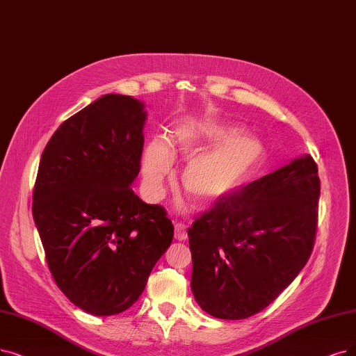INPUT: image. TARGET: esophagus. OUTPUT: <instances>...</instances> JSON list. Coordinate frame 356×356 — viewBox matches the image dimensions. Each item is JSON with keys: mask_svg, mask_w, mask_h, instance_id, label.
<instances>
[{"mask_svg": "<svg viewBox=\"0 0 356 356\" xmlns=\"http://www.w3.org/2000/svg\"><path fill=\"white\" fill-rule=\"evenodd\" d=\"M188 238V234H187V226L181 223V222H177L175 223V239L178 241H186Z\"/></svg>", "mask_w": 356, "mask_h": 356, "instance_id": "34e87169", "label": "esophagus"}]
</instances>
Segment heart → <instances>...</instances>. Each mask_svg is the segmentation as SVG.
Here are the masks:
<instances>
[{
  "instance_id": "obj_1",
  "label": "heart",
  "mask_w": 356,
  "mask_h": 356,
  "mask_svg": "<svg viewBox=\"0 0 356 356\" xmlns=\"http://www.w3.org/2000/svg\"><path fill=\"white\" fill-rule=\"evenodd\" d=\"M191 159L181 182L197 203L211 204L250 182L264 162V146L259 138L213 121L182 124L170 136L169 146L154 138L145 149L143 182L152 198L165 191L174 156Z\"/></svg>"
}]
</instances>
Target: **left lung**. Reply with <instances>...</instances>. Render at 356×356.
<instances>
[{
  "mask_svg": "<svg viewBox=\"0 0 356 356\" xmlns=\"http://www.w3.org/2000/svg\"><path fill=\"white\" fill-rule=\"evenodd\" d=\"M317 174L305 154L195 218L188 227L191 291L207 314L248 318L301 272L317 231Z\"/></svg>",
  "mask_w": 356,
  "mask_h": 356,
  "instance_id": "8db88e82",
  "label": "left lung"
}]
</instances>
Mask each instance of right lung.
I'll use <instances>...</instances> for the list:
<instances>
[{
	"mask_svg": "<svg viewBox=\"0 0 356 356\" xmlns=\"http://www.w3.org/2000/svg\"><path fill=\"white\" fill-rule=\"evenodd\" d=\"M145 121L143 102L105 95L58 127L39 162L32 211L48 267L93 316L130 308L174 238L165 209L131 188Z\"/></svg>",
	"mask_w": 356,
	"mask_h": 356,
	"instance_id": "1",
	"label": "right lung"
}]
</instances>
